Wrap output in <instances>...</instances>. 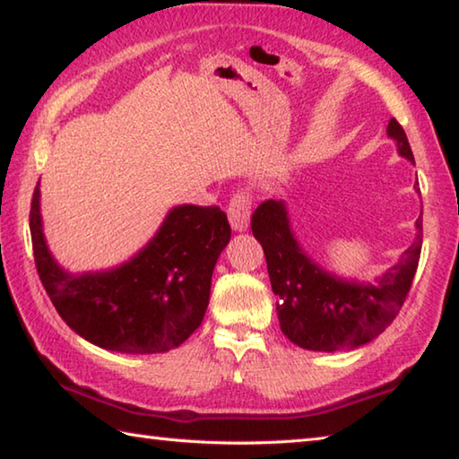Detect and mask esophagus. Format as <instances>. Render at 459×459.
<instances>
[{"label":"esophagus","instance_id":"1","mask_svg":"<svg viewBox=\"0 0 459 459\" xmlns=\"http://www.w3.org/2000/svg\"><path fill=\"white\" fill-rule=\"evenodd\" d=\"M227 212L232 230L243 232L248 229V221H251V196H248L247 190H238L237 194H232Z\"/></svg>","mask_w":459,"mask_h":459}]
</instances>
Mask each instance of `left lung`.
Masks as SVG:
<instances>
[{
	"mask_svg": "<svg viewBox=\"0 0 459 459\" xmlns=\"http://www.w3.org/2000/svg\"><path fill=\"white\" fill-rule=\"evenodd\" d=\"M386 134L397 142L403 158L415 164L397 119L388 121ZM251 229L265 251L281 332L293 344L317 352L362 346L391 325L413 283L423 237L419 216L417 237L397 265L386 269L377 283H359L328 273L307 257L293 235L283 200L261 202Z\"/></svg>",
	"mask_w": 459,
	"mask_h": 459,
	"instance_id": "left-lung-1",
	"label": "left lung"
}]
</instances>
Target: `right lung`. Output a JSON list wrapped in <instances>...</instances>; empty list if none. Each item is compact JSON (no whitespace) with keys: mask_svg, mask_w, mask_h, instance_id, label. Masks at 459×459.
Returning <instances> with one entry per match:
<instances>
[{"mask_svg":"<svg viewBox=\"0 0 459 459\" xmlns=\"http://www.w3.org/2000/svg\"><path fill=\"white\" fill-rule=\"evenodd\" d=\"M38 275L62 320L105 351L158 354L180 346L202 324L212 271L230 240L219 206H176L155 237L123 265L73 275L46 247L40 188L30 208Z\"/></svg>","mask_w":459,"mask_h":459,"instance_id":"obj_1","label":"right lung"}]
</instances>
